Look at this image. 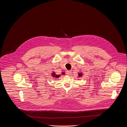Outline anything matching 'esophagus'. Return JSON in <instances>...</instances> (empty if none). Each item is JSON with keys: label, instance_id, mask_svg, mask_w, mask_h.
<instances>
[{"label": "esophagus", "instance_id": "obj_1", "mask_svg": "<svg viewBox=\"0 0 127 127\" xmlns=\"http://www.w3.org/2000/svg\"><path fill=\"white\" fill-rule=\"evenodd\" d=\"M71 70H68L67 71V75H70L71 74Z\"/></svg>", "mask_w": 127, "mask_h": 127}]
</instances>
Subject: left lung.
<instances>
[{"instance_id":"8db88e82","label":"left lung","mask_w":127,"mask_h":127,"mask_svg":"<svg viewBox=\"0 0 127 127\" xmlns=\"http://www.w3.org/2000/svg\"><path fill=\"white\" fill-rule=\"evenodd\" d=\"M82 76V74L79 73V76Z\"/></svg>"}]
</instances>
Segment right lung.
<instances>
[{"instance_id":"add662e5","label":"right lung","mask_w":127,"mask_h":127,"mask_svg":"<svg viewBox=\"0 0 127 127\" xmlns=\"http://www.w3.org/2000/svg\"><path fill=\"white\" fill-rule=\"evenodd\" d=\"M52 75L54 77H56V78H58V77L60 76V75H56L55 73H53Z\"/></svg>"}]
</instances>
